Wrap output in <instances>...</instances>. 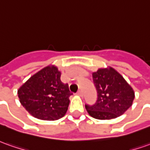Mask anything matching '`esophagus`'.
Returning a JSON list of instances; mask_svg holds the SVG:
<instances>
[{
  "label": "esophagus",
  "instance_id": "obj_1",
  "mask_svg": "<svg viewBox=\"0 0 150 150\" xmlns=\"http://www.w3.org/2000/svg\"><path fill=\"white\" fill-rule=\"evenodd\" d=\"M77 96H83V93H82L81 91H78L77 92Z\"/></svg>",
  "mask_w": 150,
  "mask_h": 150
}]
</instances>
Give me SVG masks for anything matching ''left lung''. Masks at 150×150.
<instances>
[{
	"label": "left lung",
	"mask_w": 150,
	"mask_h": 150,
	"mask_svg": "<svg viewBox=\"0 0 150 150\" xmlns=\"http://www.w3.org/2000/svg\"><path fill=\"white\" fill-rule=\"evenodd\" d=\"M97 91V100L85 105L91 116L100 120L112 119L124 113L132 105L135 93L125 79L112 68L101 69L92 73Z\"/></svg>",
	"instance_id": "left-lung-1"
}]
</instances>
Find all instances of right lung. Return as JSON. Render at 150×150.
<instances>
[{
    "label": "right lung",
    "mask_w": 150,
    "mask_h": 150,
    "mask_svg": "<svg viewBox=\"0 0 150 150\" xmlns=\"http://www.w3.org/2000/svg\"><path fill=\"white\" fill-rule=\"evenodd\" d=\"M54 66L45 67L30 77L18 95L21 105L31 115L42 120H58L64 116L69 105V85L60 80Z\"/></svg>",
    "instance_id": "add662e5"
}]
</instances>
